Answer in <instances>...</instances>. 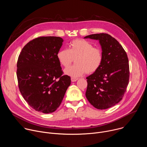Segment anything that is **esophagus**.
Wrapping results in <instances>:
<instances>
[{
	"label": "esophagus",
	"mask_w": 147,
	"mask_h": 147,
	"mask_svg": "<svg viewBox=\"0 0 147 147\" xmlns=\"http://www.w3.org/2000/svg\"><path fill=\"white\" fill-rule=\"evenodd\" d=\"M77 80H78V78H75V77H71V80L72 82H75Z\"/></svg>",
	"instance_id": "1"
}]
</instances>
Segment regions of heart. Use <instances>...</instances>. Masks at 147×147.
Returning a JSON list of instances; mask_svg holds the SVG:
<instances>
[{"label":"heart","mask_w":147,"mask_h":147,"mask_svg":"<svg viewBox=\"0 0 147 147\" xmlns=\"http://www.w3.org/2000/svg\"><path fill=\"white\" fill-rule=\"evenodd\" d=\"M60 64L65 68L69 67L75 59L76 64L66 69L65 73L73 77H78L85 73L92 74L100 67L103 53L99 48L94 47L89 41L75 39L69 45V49H61L57 53Z\"/></svg>","instance_id":"heart-1"}]
</instances>
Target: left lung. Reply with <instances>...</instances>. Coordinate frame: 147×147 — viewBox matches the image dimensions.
<instances>
[{
    "instance_id": "1",
    "label": "left lung",
    "mask_w": 147,
    "mask_h": 147,
    "mask_svg": "<svg viewBox=\"0 0 147 147\" xmlns=\"http://www.w3.org/2000/svg\"><path fill=\"white\" fill-rule=\"evenodd\" d=\"M84 38L99 40L103 57L99 69L86 78V96L95 108L106 109L119 103L126 91L130 76L128 57L119 42L108 34H91Z\"/></svg>"
}]
</instances>
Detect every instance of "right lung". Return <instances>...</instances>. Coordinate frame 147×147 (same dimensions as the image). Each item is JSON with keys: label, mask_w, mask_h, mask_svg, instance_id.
<instances>
[{"label": "right lung", "mask_w": 147, "mask_h": 147, "mask_svg": "<svg viewBox=\"0 0 147 147\" xmlns=\"http://www.w3.org/2000/svg\"><path fill=\"white\" fill-rule=\"evenodd\" d=\"M63 40L58 36H39L28 42L17 63L20 91L29 105L44 113L55 112L71 84L63 75L57 58Z\"/></svg>", "instance_id": "1"}]
</instances>
